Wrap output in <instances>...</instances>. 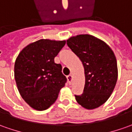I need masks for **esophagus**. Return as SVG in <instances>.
<instances>
[{"mask_svg":"<svg viewBox=\"0 0 132 132\" xmlns=\"http://www.w3.org/2000/svg\"><path fill=\"white\" fill-rule=\"evenodd\" d=\"M67 80L69 81V83L71 84V81H72V75L71 74H70L69 76H67Z\"/></svg>","mask_w":132,"mask_h":132,"instance_id":"esophagus-1","label":"esophagus"}]
</instances>
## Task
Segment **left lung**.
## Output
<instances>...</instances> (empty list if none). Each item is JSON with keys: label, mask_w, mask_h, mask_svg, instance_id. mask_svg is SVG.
<instances>
[{"label": "left lung", "mask_w": 132, "mask_h": 132, "mask_svg": "<svg viewBox=\"0 0 132 132\" xmlns=\"http://www.w3.org/2000/svg\"><path fill=\"white\" fill-rule=\"evenodd\" d=\"M67 45L80 59L85 69L83 93L76 100L86 109H95L105 103L118 78L116 56L103 41L89 35L70 37Z\"/></svg>", "instance_id": "left-lung-1"}]
</instances>
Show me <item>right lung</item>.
<instances>
[{
  "instance_id": "right-lung-1",
  "label": "right lung",
  "mask_w": 132,
  "mask_h": 132,
  "mask_svg": "<svg viewBox=\"0 0 132 132\" xmlns=\"http://www.w3.org/2000/svg\"><path fill=\"white\" fill-rule=\"evenodd\" d=\"M66 41L40 40L28 45L15 61L14 77L22 98L32 108L46 110L55 103L67 81L55 57Z\"/></svg>"
}]
</instances>
